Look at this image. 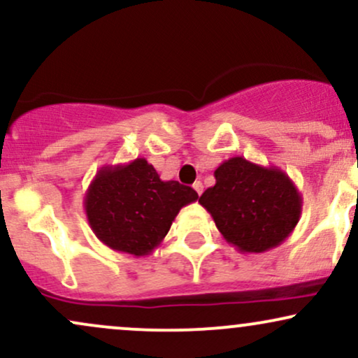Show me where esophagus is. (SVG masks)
Instances as JSON below:
<instances>
[{"label":"esophagus","instance_id":"obj_1","mask_svg":"<svg viewBox=\"0 0 358 358\" xmlns=\"http://www.w3.org/2000/svg\"><path fill=\"white\" fill-rule=\"evenodd\" d=\"M193 190L199 193V195H202V192H203L202 182H195V183H193Z\"/></svg>","mask_w":358,"mask_h":358}]
</instances>
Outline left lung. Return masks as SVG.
I'll list each match as a JSON object with an SVG mask.
<instances>
[{
	"instance_id": "8db88e82",
	"label": "left lung",
	"mask_w": 358,
	"mask_h": 358,
	"mask_svg": "<svg viewBox=\"0 0 358 358\" xmlns=\"http://www.w3.org/2000/svg\"><path fill=\"white\" fill-rule=\"evenodd\" d=\"M213 176L215 185L203 192L199 203L237 250L266 252L294 231L301 217V193L278 166H261L234 156Z\"/></svg>"
}]
</instances>
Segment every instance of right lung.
<instances>
[{"instance_id":"add662e5","label":"right lung","mask_w":358,"mask_h":358,"mask_svg":"<svg viewBox=\"0 0 358 358\" xmlns=\"http://www.w3.org/2000/svg\"><path fill=\"white\" fill-rule=\"evenodd\" d=\"M199 193L175 180L163 182L145 158L104 165L90 182L84 210L102 244L131 256H148L162 244L175 217Z\"/></svg>"}]
</instances>
